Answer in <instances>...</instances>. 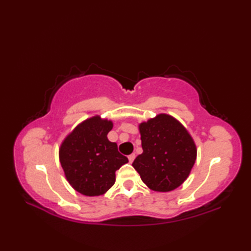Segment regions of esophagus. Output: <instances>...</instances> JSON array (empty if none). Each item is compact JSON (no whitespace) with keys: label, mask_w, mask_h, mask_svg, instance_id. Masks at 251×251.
Masks as SVG:
<instances>
[{"label":"esophagus","mask_w":251,"mask_h":251,"mask_svg":"<svg viewBox=\"0 0 251 251\" xmlns=\"http://www.w3.org/2000/svg\"><path fill=\"white\" fill-rule=\"evenodd\" d=\"M128 159H129V163H132V162H134V159H135V154H130V155L128 156Z\"/></svg>","instance_id":"1"}]
</instances>
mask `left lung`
<instances>
[{
	"label": "left lung",
	"mask_w": 251,
	"mask_h": 251,
	"mask_svg": "<svg viewBox=\"0 0 251 251\" xmlns=\"http://www.w3.org/2000/svg\"><path fill=\"white\" fill-rule=\"evenodd\" d=\"M142 154L132 166L149 189L170 192L189 177L197 149L185 127L174 116L161 113L139 124Z\"/></svg>",
	"instance_id": "1"
}]
</instances>
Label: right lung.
Here are the masks:
<instances>
[{"instance_id": "obj_1", "label": "right lung", "mask_w": 251, "mask_h": 251, "mask_svg": "<svg viewBox=\"0 0 251 251\" xmlns=\"http://www.w3.org/2000/svg\"><path fill=\"white\" fill-rule=\"evenodd\" d=\"M113 123L99 115L83 121L62 141L59 161L72 188L86 196L104 194L115 182V172L128 163L108 139Z\"/></svg>"}]
</instances>
